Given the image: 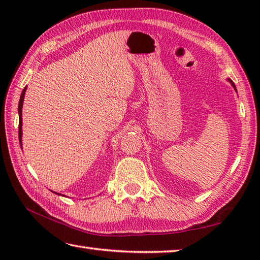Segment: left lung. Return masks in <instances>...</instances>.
<instances>
[{
	"instance_id": "8db88e82",
	"label": "left lung",
	"mask_w": 260,
	"mask_h": 260,
	"mask_svg": "<svg viewBox=\"0 0 260 260\" xmlns=\"http://www.w3.org/2000/svg\"><path fill=\"white\" fill-rule=\"evenodd\" d=\"M230 80V79H229ZM230 82H231V84H233V86L235 87V89H236V86H235V84H234V82H233V80H230Z\"/></svg>"
}]
</instances>
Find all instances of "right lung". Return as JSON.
Listing matches in <instances>:
<instances>
[{"label": "right lung", "mask_w": 260, "mask_h": 260, "mask_svg": "<svg viewBox=\"0 0 260 260\" xmlns=\"http://www.w3.org/2000/svg\"><path fill=\"white\" fill-rule=\"evenodd\" d=\"M25 89L26 87H24V89L22 90L21 97H20V102H19V141H20V145H22V105H23V101H24V93H25ZM56 193V192H54ZM58 194V193H57ZM61 196V194H60Z\"/></svg>", "instance_id": "1"}]
</instances>
